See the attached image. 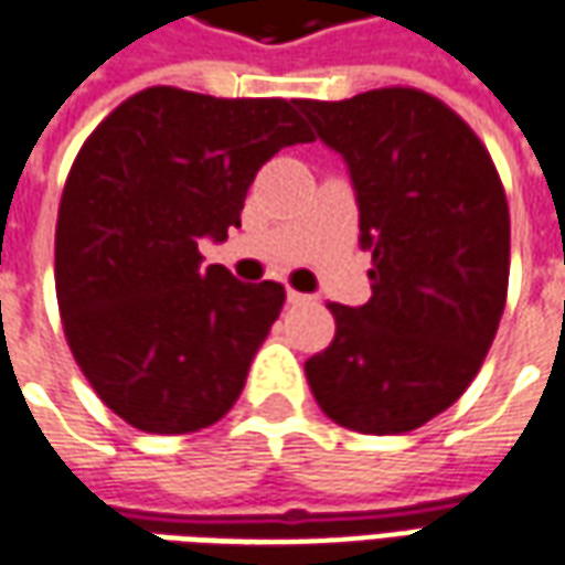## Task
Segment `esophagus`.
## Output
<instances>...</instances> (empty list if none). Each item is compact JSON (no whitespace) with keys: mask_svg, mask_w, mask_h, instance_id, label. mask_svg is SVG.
<instances>
[{"mask_svg":"<svg viewBox=\"0 0 565 565\" xmlns=\"http://www.w3.org/2000/svg\"><path fill=\"white\" fill-rule=\"evenodd\" d=\"M309 299H311V296L299 294V290H294V287L287 290V302H294V306H302V302H309Z\"/></svg>","mask_w":565,"mask_h":565,"instance_id":"1","label":"esophagus"}]
</instances>
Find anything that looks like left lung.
Instances as JSON below:
<instances>
[{
	"mask_svg": "<svg viewBox=\"0 0 565 565\" xmlns=\"http://www.w3.org/2000/svg\"><path fill=\"white\" fill-rule=\"evenodd\" d=\"M323 143L349 161L373 296L330 302L337 337L306 361L330 419L404 434L471 385L502 321L511 214L502 177L471 125L419 88L299 100Z\"/></svg>",
	"mask_w": 565,
	"mask_h": 565,
	"instance_id": "obj_1",
	"label": "left lung"
}]
</instances>
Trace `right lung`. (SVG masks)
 I'll return each mask as SVG.
<instances>
[{
    "instance_id": "obj_1",
    "label": "right lung",
    "mask_w": 565,
    "mask_h": 565,
    "mask_svg": "<svg viewBox=\"0 0 565 565\" xmlns=\"http://www.w3.org/2000/svg\"><path fill=\"white\" fill-rule=\"evenodd\" d=\"M315 134L299 100L156 85L90 131L54 232L63 337L90 388L149 434H192L238 401L284 287L201 266L228 238L256 171Z\"/></svg>"
}]
</instances>
